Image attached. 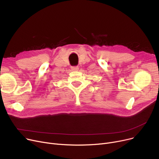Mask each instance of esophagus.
<instances>
[{"instance_id": "esophagus-1", "label": "esophagus", "mask_w": 159, "mask_h": 159, "mask_svg": "<svg viewBox=\"0 0 159 159\" xmlns=\"http://www.w3.org/2000/svg\"><path fill=\"white\" fill-rule=\"evenodd\" d=\"M71 69L72 70H78L79 69V67L78 66H71Z\"/></svg>"}]
</instances>
